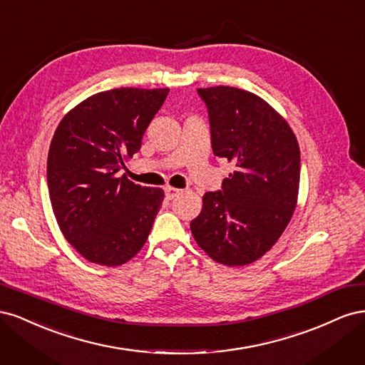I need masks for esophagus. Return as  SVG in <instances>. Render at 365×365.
Instances as JSON below:
<instances>
[{
    "mask_svg": "<svg viewBox=\"0 0 365 365\" xmlns=\"http://www.w3.org/2000/svg\"><path fill=\"white\" fill-rule=\"evenodd\" d=\"M164 192H165V197H168V200H173V197H176L181 193L180 189H175V187H170V185L165 187Z\"/></svg>",
    "mask_w": 365,
    "mask_h": 365,
    "instance_id": "esophagus-1",
    "label": "esophagus"
}]
</instances>
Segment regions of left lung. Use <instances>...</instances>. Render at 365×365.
<instances>
[{"label":"left lung","mask_w":365,"mask_h":365,"mask_svg":"<svg viewBox=\"0 0 365 365\" xmlns=\"http://www.w3.org/2000/svg\"><path fill=\"white\" fill-rule=\"evenodd\" d=\"M213 153L233 163L220 192L202 196L192 235L215 262L245 267L279 240L294 215L300 148L291 126L257 94L233 86L200 88Z\"/></svg>","instance_id":"obj_1"}]
</instances>
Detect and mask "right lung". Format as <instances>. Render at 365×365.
<instances>
[{"label": "right lung", "instance_id": "right-lung-1", "mask_svg": "<svg viewBox=\"0 0 365 365\" xmlns=\"http://www.w3.org/2000/svg\"><path fill=\"white\" fill-rule=\"evenodd\" d=\"M169 88H115L85 98L63 115L47 160L48 193L63 237L88 262L120 267L146 244L164 192L118 172Z\"/></svg>", "mask_w": 365, "mask_h": 365}]
</instances>
